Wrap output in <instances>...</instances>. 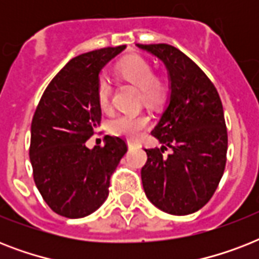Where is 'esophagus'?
Wrapping results in <instances>:
<instances>
[{
    "mask_svg": "<svg viewBox=\"0 0 259 259\" xmlns=\"http://www.w3.org/2000/svg\"><path fill=\"white\" fill-rule=\"evenodd\" d=\"M127 146H129V149H133L134 146H136V144H134V142H132V141H129V142H127Z\"/></svg>",
    "mask_w": 259,
    "mask_h": 259,
    "instance_id": "1",
    "label": "esophagus"
}]
</instances>
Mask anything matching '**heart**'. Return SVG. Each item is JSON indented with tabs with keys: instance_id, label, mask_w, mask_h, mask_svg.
Listing matches in <instances>:
<instances>
[{
	"instance_id": "heart-1",
	"label": "heart",
	"mask_w": 259,
	"mask_h": 259,
	"mask_svg": "<svg viewBox=\"0 0 259 259\" xmlns=\"http://www.w3.org/2000/svg\"><path fill=\"white\" fill-rule=\"evenodd\" d=\"M118 74L122 79L133 83L141 90L142 101L150 107L162 105L168 97L169 86L164 78L154 75L152 63L141 56H130L119 63ZM97 99L102 109H109L111 99V82L109 78L101 76L97 83ZM149 119L145 114H119L110 122V132L114 136L127 140H137L148 127Z\"/></svg>"
}]
</instances>
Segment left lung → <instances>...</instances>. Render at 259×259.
<instances>
[{
    "label": "left lung",
    "mask_w": 259,
    "mask_h": 259,
    "mask_svg": "<svg viewBox=\"0 0 259 259\" xmlns=\"http://www.w3.org/2000/svg\"><path fill=\"white\" fill-rule=\"evenodd\" d=\"M137 47L165 64L170 80L169 103L152 130L162 146L145 149L142 187L164 212H196L212 197L225 172L227 129L221 97L200 67L180 50L169 44Z\"/></svg>",
    "instance_id": "1"
}]
</instances>
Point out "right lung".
<instances>
[{
	"label": "right lung",
	"instance_id": "right-lung-1",
	"mask_svg": "<svg viewBox=\"0 0 259 259\" xmlns=\"http://www.w3.org/2000/svg\"><path fill=\"white\" fill-rule=\"evenodd\" d=\"M126 46L107 47L71 59L42 94L30 126L29 158L34 184L54 212L78 219L97 211L109 196L110 177L127 152L119 137L89 149L101 123L99 72Z\"/></svg>",
	"mask_w": 259,
	"mask_h": 259
}]
</instances>
